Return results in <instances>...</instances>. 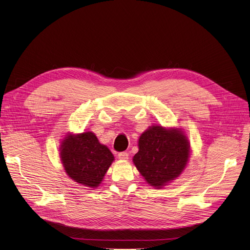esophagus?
Instances as JSON below:
<instances>
[{
    "instance_id": "esophagus-1",
    "label": "esophagus",
    "mask_w": 250,
    "mask_h": 250,
    "mask_svg": "<svg viewBox=\"0 0 250 250\" xmlns=\"http://www.w3.org/2000/svg\"><path fill=\"white\" fill-rule=\"evenodd\" d=\"M117 157H118V159H121V160H127L128 159V153L127 152H121V153H118Z\"/></svg>"
}]
</instances>
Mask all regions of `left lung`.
Listing matches in <instances>:
<instances>
[{
    "label": "left lung",
    "mask_w": 250,
    "mask_h": 250,
    "mask_svg": "<svg viewBox=\"0 0 250 250\" xmlns=\"http://www.w3.org/2000/svg\"><path fill=\"white\" fill-rule=\"evenodd\" d=\"M188 157L189 143L180 130L153 125L141 135L133 161L148 183L161 188L180 175Z\"/></svg>",
    "instance_id": "8db88e82"
}]
</instances>
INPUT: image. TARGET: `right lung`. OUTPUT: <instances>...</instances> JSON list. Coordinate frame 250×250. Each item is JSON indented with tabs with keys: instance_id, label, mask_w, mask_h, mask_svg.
Instances as JSON below:
<instances>
[{
	"instance_id": "add662e5",
	"label": "right lung",
	"mask_w": 250,
	"mask_h": 250,
	"mask_svg": "<svg viewBox=\"0 0 250 250\" xmlns=\"http://www.w3.org/2000/svg\"><path fill=\"white\" fill-rule=\"evenodd\" d=\"M61 160L65 172L80 185L97 188L114 157L91 132L68 135L62 143Z\"/></svg>"
}]
</instances>
